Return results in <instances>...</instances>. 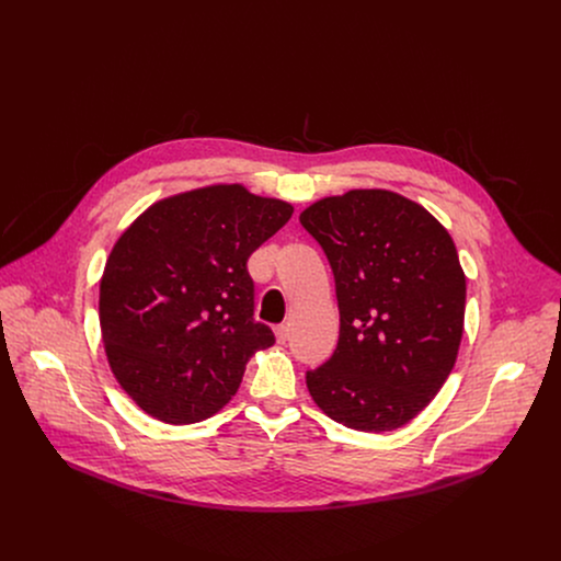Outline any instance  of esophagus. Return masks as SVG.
<instances>
[{
  "label": "esophagus",
  "instance_id": "obj_1",
  "mask_svg": "<svg viewBox=\"0 0 561 561\" xmlns=\"http://www.w3.org/2000/svg\"><path fill=\"white\" fill-rule=\"evenodd\" d=\"M275 336H277L279 344H284V342L288 340V328H286V325H277V328H275Z\"/></svg>",
  "mask_w": 561,
  "mask_h": 561
}]
</instances>
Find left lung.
Returning <instances> with one entry per match:
<instances>
[{
	"label": "left lung",
	"instance_id": "obj_1",
	"mask_svg": "<svg viewBox=\"0 0 561 561\" xmlns=\"http://www.w3.org/2000/svg\"><path fill=\"white\" fill-rule=\"evenodd\" d=\"M336 279L334 355L308 370L314 403L340 425H408L445 386L459 351L466 277L453 238L421 204L359 188L306 208Z\"/></svg>",
	"mask_w": 561,
	"mask_h": 561
}]
</instances>
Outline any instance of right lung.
<instances>
[{
	"label": "right lung",
	"instance_id": "right-lung-1",
	"mask_svg": "<svg viewBox=\"0 0 561 561\" xmlns=\"http://www.w3.org/2000/svg\"><path fill=\"white\" fill-rule=\"evenodd\" d=\"M282 199L215 184L149 206L114 242L100 282L102 340L118 386L169 425L210 419L268 348L253 321L249 255L293 217Z\"/></svg>",
	"mask_w": 561,
	"mask_h": 561
}]
</instances>
